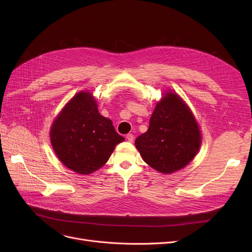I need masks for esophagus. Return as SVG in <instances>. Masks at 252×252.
Returning a JSON list of instances; mask_svg holds the SVG:
<instances>
[{"label": "esophagus", "mask_w": 252, "mask_h": 252, "mask_svg": "<svg viewBox=\"0 0 252 252\" xmlns=\"http://www.w3.org/2000/svg\"><path fill=\"white\" fill-rule=\"evenodd\" d=\"M126 140H127L128 142H133L134 139H135V137H134L133 134H127V135L126 136Z\"/></svg>", "instance_id": "34e87169"}]
</instances>
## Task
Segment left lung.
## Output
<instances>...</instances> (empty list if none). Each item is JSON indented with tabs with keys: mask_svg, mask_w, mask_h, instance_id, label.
Returning <instances> with one entry per match:
<instances>
[{
	"mask_svg": "<svg viewBox=\"0 0 252 252\" xmlns=\"http://www.w3.org/2000/svg\"><path fill=\"white\" fill-rule=\"evenodd\" d=\"M143 160L163 174L186 166L201 145L199 127L190 109L176 93L157 103L149 128L136 141Z\"/></svg>",
	"mask_w": 252,
	"mask_h": 252,
	"instance_id": "8db88e82",
	"label": "left lung"
}]
</instances>
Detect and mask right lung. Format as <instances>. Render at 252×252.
Masks as SVG:
<instances>
[{"label": "right lung", "instance_id": "1", "mask_svg": "<svg viewBox=\"0 0 252 252\" xmlns=\"http://www.w3.org/2000/svg\"><path fill=\"white\" fill-rule=\"evenodd\" d=\"M53 149L60 161L77 174L89 175L102 167L118 143L109 118L102 116L90 93L76 94L53 123Z\"/></svg>", "mask_w": 252, "mask_h": 252}]
</instances>
